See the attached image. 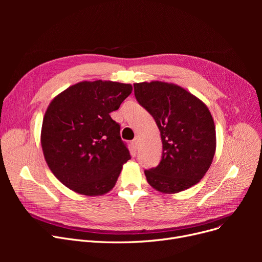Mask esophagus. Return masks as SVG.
<instances>
[{
  "mask_svg": "<svg viewBox=\"0 0 262 262\" xmlns=\"http://www.w3.org/2000/svg\"><path fill=\"white\" fill-rule=\"evenodd\" d=\"M139 144H140V141L138 138H135L133 141H132V145L135 149H138L139 148Z\"/></svg>",
  "mask_w": 262,
  "mask_h": 262,
  "instance_id": "obj_1",
  "label": "esophagus"
}]
</instances>
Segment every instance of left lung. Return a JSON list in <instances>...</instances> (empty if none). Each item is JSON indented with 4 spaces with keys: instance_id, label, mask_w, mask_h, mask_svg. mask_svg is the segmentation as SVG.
Segmentation results:
<instances>
[{
    "instance_id": "8db88e82",
    "label": "left lung",
    "mask_w": 262,
    "mask_h": 262,
    "mask_svg": "<svg viewBox=\"0 0 262 262\" xmlns=\"http://www.w3.org/2000/svg\"><path fill=\"white\" fill-rule=\"evenodd\" d=\"M134 88L137 101L154 118L162 141L159 164L144 171L147 183L169 194L194 186L215 153V126L208 107L172 82H136Z\"/></svg>"
}]
</instances>
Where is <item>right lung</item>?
Returning a JSON list of instances; mask_svg holds the SVG:
<instances>
[{"mask_svg": "<svg viewBox=\"0 0 262 262\" xmlns=\"http://www.w3.org/2000/svg\"><path fill=\"white\" fill-rule=\"evenodd\" d=\"M130 84L80 81L55 96L43 117L41 146L52 173L76 193L112 190L130 155L109 116L132 93Z\"/></svg>", "mask_w": 262, "mask_h": 262, "instance_id": "right-lung-1", "label": "right lung"}]
</instances>
